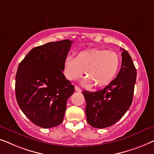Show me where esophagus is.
<instances>
[{
	"instance_id": "34e87169",
	"label": "esophagus",
	"mask_w": 154,
	"mask_h": 154,
	"mask_svg": "<svg viewBox=\"0 0 154 154\" xmlns=\"http://www.w3.org/2000/svg\"><path fill=\"white\" fill-rule=\"evenodd\" d=\"M75 91H78V92H81L82 91V89L79 87V86H75Z\"/></svg>"
}]
</instances>
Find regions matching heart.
Returning <instances> with one entry per match:
<instances>
[{"instance_id": "1", "label": "heart", "mask_w": 154, "mask_h": 154, "mask_svg": "<svg viewBox=\"0 0 154 154\" xmlns=\"http://www.w3.org/2000/svg\"><path fill=\"white\" fill-rule=\"evenodd\" d=\"M120 59L117 54L111 50L91 49L82 51L75 58L68 56L63 64L65 76L69 80H77L84 74L86 77L84 86L103 87L111 82L118 72Z\"/></svg>"}]
</instances>
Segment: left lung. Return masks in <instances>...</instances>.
<instances>
[{
  "label": "left lung",
  "instance_id": "left-lung-1",
  "mask_svg": "<svg viewBox=\"0 0 154 154\" xmlns=\"http://www.w3.org/2000/svg\"><path fill=\"white\" fill-rule=\"evenodd\" d=\"M122 50V63L117 76L96 92L84 91L86 121L96 128L109 127L121 119L133 101L137 71L128 52Z\"/></svg>",
  "mask_w": 154,
  "mask_h": 154
}]
</instances>
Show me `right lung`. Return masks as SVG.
<instances>
[{"label": "right lung", "mask_w": 154, "mask_h": 154, "mask_svg": "<svg viewBox=\"0 0 154 154\" xmlns=\"http://www.w3.org/2000/svg\"><path fill=\"white\" fill-rule=\"evenodd\" d=\"M72 41L48 42L32 49L19 63L15 94L21 111L38 126L60 124L74 86L63 73Z\"/></svg>", "instance_id": "right-lung-1"}]
</instances>
